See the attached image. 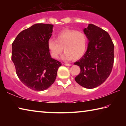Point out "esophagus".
<instances>
[{
	"mask_svg": "<svg viewBox=\"0 0 126 126\" xmlns=\"http://www.w3.org/2000/svg\"><path fill=\"white\" fill-rule=\"evenodd\" d=\"M64 65H66V66H71L72 64H69V63H65Z\"/></svg>",
	"mask_w": 126,
	"mask_h": 126,
	"instance_id": "esophagus-1",
	"label": "esophagus"
}]
</instances>
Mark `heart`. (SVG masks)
Masks as SVG:
<instances>
[{"label":"heart","instance_id":"1","mask_svg":"<svg viewBox=\"0 0 126 126\" xmlns=\"http://www.w3.org/2000/svg\"><path fill=\"white\" fill-rule=\"evenodd\" d=\"M87 38L85 34L73 30H67L59 33L55 40L49 39L48 48L51 56L57 59L63 52V58L67 60H77L82 58L86 53Z\"/></svg>","mask_w":126,"mask_h":126}]
</instances>
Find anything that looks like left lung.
<instances>
[{"label": "left lung", "instance_id": "obj_1", "mask_svg": "<svg viewBox=\"0 0 126 126\" xmlns=\"http://www.w3.org/2000/svg\"><path fill=\"white\" fill-rule=\"evenodd\" d=\"M83 32L88 39L86 52L74 64L80 72L76 77L81 86L92 89L100 86L111 73L114 62V44L106 31L92 24Z\"/></svg>", "mask_w": 126, "mask_h": 126}]
</instances>
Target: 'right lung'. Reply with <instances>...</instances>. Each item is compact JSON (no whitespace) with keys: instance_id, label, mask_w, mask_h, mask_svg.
<instances>
[{"instance_id":"obj_1","label":"right lung","mask_w":126,"mask_h":126,"mask_svg":"<svg viewBox=\"0 0 126 126\" xmlns=\"http://www.w3.org/2000/svg\"><path fill=\"white\" fill-rule=\"evenodd\" d=\"M53 25L38 23L21 32L12 43V60L21 82L43 91L52 86L62 64L51 58L48 41Z\"/></svg>"}]
</instances>
